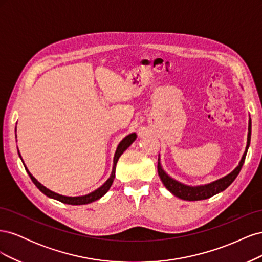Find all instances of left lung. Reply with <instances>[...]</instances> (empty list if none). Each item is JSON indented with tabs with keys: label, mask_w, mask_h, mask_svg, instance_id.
I'll use <instances>...</instances> for the list:
<instances>
[{
	"label": "left lung",
	"mask_w": 262,
	"mask_h": 262,
	"mask_svg": "<svg viewBox=\"0 0 262 262\" xmlns=\"http://www.w3.org/2000/svg\"><path fill=\"white\" fill-rule=\"evenodd\" d=\"M250 136H251V120L249 119V125H248V138H247V146H246L245 153L242 157V160L238 164V166L231 172L228 173L227 176L217 179L215 181L211 182V184L208 185H203V186H196V187H191V186H187L181 184V182L172 179L171 177H169L167 173L164 171V169L162 168L160 160H158V164H157V171H158V176H160L162 182L164 184V186L167 188V190L180 199L182 200H188V201H198V200H205L209 199V198L215 195L231 186L232 182L235 180V178L238 176V173L243 167L245 158H246V154H247V150L250 144Z\"/></svg>",
	"instance_id": "left-lung-1"
}]
</instances>
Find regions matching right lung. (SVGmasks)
I'll list each match as a JSON object with an SVG mask.
<instances>
[{
    "label": "right lung",
    "mask_w": 262,
    "mask_h": 262,
    "mask_svg": "<svg viewBox=\"0 0 262 262\" xmlns=\"http://www.w3.org/2000/svg\"><path fill=\"white\" fill-rule=\"evenodd\" d=\"M137 139V134L136 133H131L129 134V136H126L120 143H119L117 149H116V153H115V157H114V166H113V170H112V175H110V177L107 179V181L105 182L104 185H102L101 187H99L98 189L95 190V191L89 193V194H85V195H81V196H66V195H61L59 193H55L53 191H51V190L47 189L45 186H42L40 182H39L31 173L29 172V170L27 169V167L25 166V164H24V166H25V168L28 172V175L30 177V179L33 180L34 184L36 185V187L40 190V191L42 193H45L47 196L49 198H52V199H55L58 200L62 203H66V204H71V205H82V204H89V203H92L94 201H96L98 199H100V198L106 194L108 190L110 189V187H112L113 182H114V179H115V172H116V165H117V162L119 160V157L121 156V154L124 152V150L128 148L133 142L134 140ZM19 154V152H18ZM19 157L21 158L20 154H19ZM23 161V160H21Z\"/></svg>",
    "instance_id": "add662e5"
}]
</instances>
